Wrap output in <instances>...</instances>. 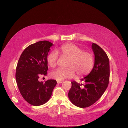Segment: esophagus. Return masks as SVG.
I'll return each mask as SVG.
<instances>
[{
  "label": "esophagus",
  "instance_id": "34e87169",
  "mask_svg": "<svg viewBox=\"0 0 128 128\" xmlns=\"http://www.w3.org/2000/svg\"><path fill=\"white\" fill-rule=\"evenodd\" d=\"M57 82L58 84H61L62 82V81H57Z\"/></svg>",
  "mask_w": 128,
  "mask_h": 128
}]
</instances>
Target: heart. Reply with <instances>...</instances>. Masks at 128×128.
I'll return each mask as SVG.
<instances>
[{"mask_svg": "<svg viewBox=\"0 0 128 128\" xmlns=\"http://www.w3.org/2000/svg\"><path fill=\"white\" fill-rule=\"evenodd\" d=\"M61 56L69 59L66 67L67 68H59L52 71L50 76L58 81L71 78L75 73L78 76H86L90 72L94 66V60L93 54L83 50L74 44H68L63 45L59 49ZM58 54L56 50L50 52L47 57V62L51 67L56 65Z\"/></svg>", "mask_w": 128, "mask_h": 128, "instance_id": "obj_1", "label": "heart"}]
</instances>
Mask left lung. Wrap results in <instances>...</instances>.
<instances>
[{
  "mask_svg": "<svg viewBox=\"0 0 128 128\" xmlns=\"http://www.w3.org/2000/svg\"><path fill=\"white\" fill-rule=\"evenodd\" d=\"M94 65L90 74L81 80L84 84L71 82L68 98L73 104L86 108L95 103L103 94L109 80V61L106 52L98 45L93 43Z\"/></svg>",
  "mask_w": 128,
  "mask_h": 128,
  "instance_id": "8db88e82",
  "label": "left lung"
}]
</instances>
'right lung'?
<instances>
[{
    "label": "right lung",
    "mask_w": 128,
    "mask_h": 128,
    "mask_svg": "<svg viewBox=\"0 0 128 128\" xmlns=\"http://www.w3.org/2000/svg\"><path fill=\"white\" fill-rule=\"evenodd\" d=\"M54 44L46 40L40 41L27 47L18 61L16 82L21 94L30 104L38 106L46 103L57 84L54 80L40 82V75L46 76L47 57Z\"/></svg>",
    "instance_id": "1"
}]
</instances>
